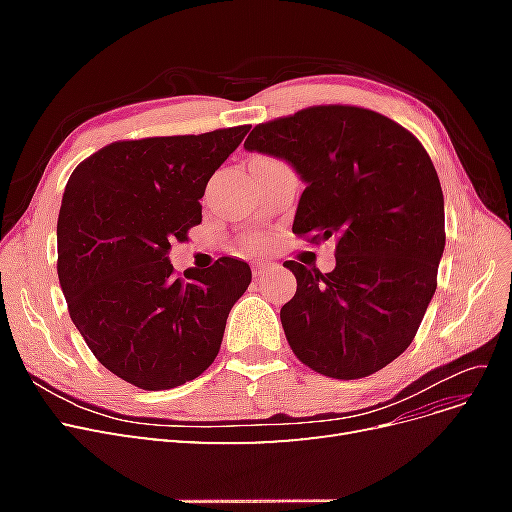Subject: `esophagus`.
<instances>
[{"instance_id": "1", "label": "esophagus", "mask_w": 512, "mask_h": 512, "mask_svg": "<svg viewBox=\"0 0 512 512\" xmlns=\"http://www.w3.org/2000/svg\"><path fill=\"white\" fill-rule=\"evenodd\" d=\"M271 267V262H265V260H258L254 265V277H262Z\"/></svg>"}]
</instances>
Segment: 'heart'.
Returning a JSON list of instances; mask_svg holds the SVG:
<instances>
[{
	"label": "heart",
	"instance_id": "b5f03b06",
	"mask_svg": "<svg viewBox=\"0 0 512 512\" xmlns=\"http://www.w3.org/2000/svg\"><path fill=\"white\" fill-rule=\"evenodd\" d=\"M260 243H262V241H258V239H254V241H250V245H252V247H258V245H260Z\"/></svg>",
	"mask_w": 512,
	"mask_h": 512
}]
</instances>
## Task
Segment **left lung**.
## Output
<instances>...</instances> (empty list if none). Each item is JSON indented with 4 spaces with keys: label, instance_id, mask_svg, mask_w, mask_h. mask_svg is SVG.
Listing matches in <instances>:
<instances>
[{
    "label": "left lung",
    "instance_id": "left-lung-1",
    "mask_svg": "<svg viewBox=\"0 0 512 512\" xmlns=\"http://www.w3.org/2000/svg\"><path fill=\"white\" fill-rule=\"evenodd\" d=\"M243 147L305 181L294 235L335 239L331 273L284 262L297 277L280 312L292 352L327 378L376 374L412 344L438 286L444 196L429 153L393 119L348 104L258 123Z\"/></svg>",
    "mask_w": 512,
    "mask_h": 512
}]
</instances>
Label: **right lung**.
<instances>
[{"instance_id": "1", "label": "right lung", "mask_w": 512, "mask_h": 512, "mask_svg": "<svg viewBox=\"0 0 512 512\" xmlns=\"http://www.w3.org/2000/svg\"><path fill=\"white\" fill-rule=\"evenodd\" d=\"M250 126L115 141L68 179L57 220V275L96 359L143 391L198 378L215 361L250 265L220 258L181 277L170 243L203 222L211 175Z\"/></svg>"}]
</instances>
